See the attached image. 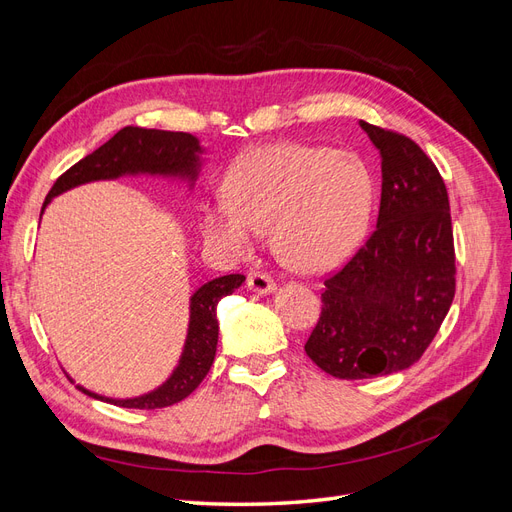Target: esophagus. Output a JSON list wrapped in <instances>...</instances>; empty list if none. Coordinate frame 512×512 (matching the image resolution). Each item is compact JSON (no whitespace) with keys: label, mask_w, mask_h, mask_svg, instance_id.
Returning a JSON list of instances; mask_svg holds the SVG:
<instances>
[{"label":"esophagus","mask_w":512,"mask_h":512,"mask_svg":"<svg viewBox=\"0 0 512 512\" xmlns=\"http://www.w3.org/2000/svg\"><path fill=\"white\" fill-rule=\"evenodd\" d=\"M247 286H250V290H254L258 294H269L277 288L271 277L267 273H260V271L250 273V277H247Z\"/></svg>","instance_id":"1"}]
</instances>
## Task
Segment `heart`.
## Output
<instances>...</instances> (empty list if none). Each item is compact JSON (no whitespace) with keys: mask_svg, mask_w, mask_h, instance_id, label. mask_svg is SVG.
<instances>
[{"mask_svg":"<svg viewBox=\"0 0 512 512\" xmlns=\"http://www.w3.org/2000/svg\"><path fill=\"white\" fill-rule=\"evenodd\" d=\"M224 198L200 207L209 243L241 256L271 226L275 256L301 273L337 267L365 237L376 203L369 166L350 151L260 145L230 164Z\"/></svg>","mask_w":512,"mask_h":512,"instance_id":"b5f03b06","label":"heart"}]
</instances>
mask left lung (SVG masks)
Returning <instances> with one entry per match:
<instances>
[{
	"mask_svg": "<svg viewBox=\"0 0 512 512\" xmlns=\"http://www.w3.org/2000/svg\"><path fill=\"white\" fill-rule=\"evenodd\" d=\"M382 158L376 230L324 280L305 352L342 380L395 374L421 359L455 297L446 185L412 138L361 121Z\"/></svg>",
	"mask_w": 512,
	"mask_h": 512,
	"instance_id": "left-lung-1",
	"label": "left lung"
}]
</instances>
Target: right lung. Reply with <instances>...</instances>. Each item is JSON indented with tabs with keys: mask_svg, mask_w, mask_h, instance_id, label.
<instances>
[{
	"mask_svg": "<svg viewBox=\"0 0 512 512\" xmlns=\"http://www.w3.org/2000/svg\"><path fill=\"white\" fill-rule=\"evenodd\" d=\"M200 153H203V149L198 145V138L188 132L145 130L134 126L121 128L111 141H106L94 153H89L81 162L70 166L66 173L53 183L51 192L46 194L44 207L51 203V198L76 188V185L100 179H117L123 175L181 177L194 183L200 168ZM243 282L245 275L241 273L222 275L203 284L192 294L190 327L188 337H185L179 365L156 391L134 399L102 397L83 389V386H79V391H83L89 397L108 401V404L138 410L166 408L185 399L205 380L213 365L220 331L215 309H218L222 297H228V294L235 292Z\"/></svg>",
	"mask_w": 512,
	"mask_h": 512,
	"instance_id": "right-lung-1",
	"label": "right lung"
}]
</instances>
